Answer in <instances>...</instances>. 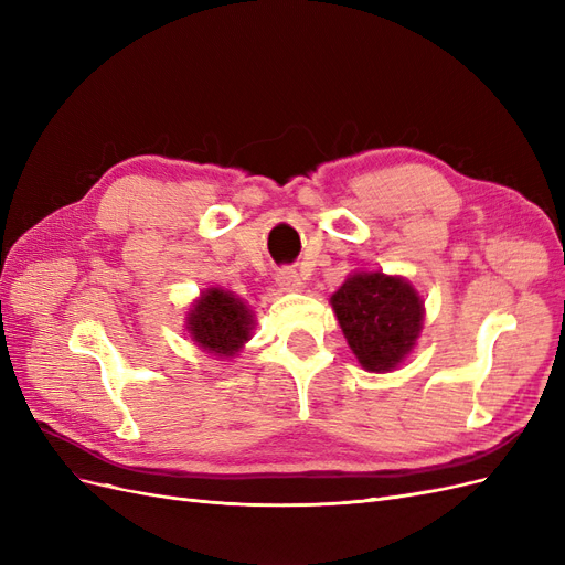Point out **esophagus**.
Masks as SVG:
<instances>
[{
	"label": "esophagus",
	"mask_w": 565,
	"mask_h": 565,
	"mask_svg": "<svg viewBox=\"0 0 565 565\" xmlns=\"http://www.w3.org/2000/svg\"><path fill=\"white\" fill-rule=\"evenodd\" d=\"M276 282H278V287L280 289H285V291H297V289H301L303 287V282H301V278H299V274L295 268H280L278 274H276Z\"/></svg>",
	"instance_id": "34e87169"
}]
</instances>
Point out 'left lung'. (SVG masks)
Instances as JSON below:
<instances>
[{
    "instance_id": "left-lung-1",
    "label": "left lung",
    "mask_w": 565,
    "mask_h": 565,
    "mask_svg": "<svg viewBox=\"0 0 565 565\" xmlns=\"http://www.w3.org/2000/svg\"><path fill=\"white\" fill-rule=\"evenodd\" d=\"M348 345L366 372H391L414 348L423 324V301L402 278L350 276L332 295Z\"/></svg>"
}]
</instances>
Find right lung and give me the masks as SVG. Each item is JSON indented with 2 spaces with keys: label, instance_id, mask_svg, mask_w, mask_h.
<instances>
[{
  "label": "right lung",
  "instance_id": "1",
  "mask_svg": "<svg viewBox=\"0 0 565 565\" xmlns=\"http://www.w3.org/2000/svg\"><path fill=\"white\" fill-rule=\"evenodd\" d=\"M189 334L207 353L231 358L249 339V308L224 289L212 287L196 301L189 313Z\"/></svg>",
  "mask_w": 565,
  "mask_h": 565
}]
</instances>
